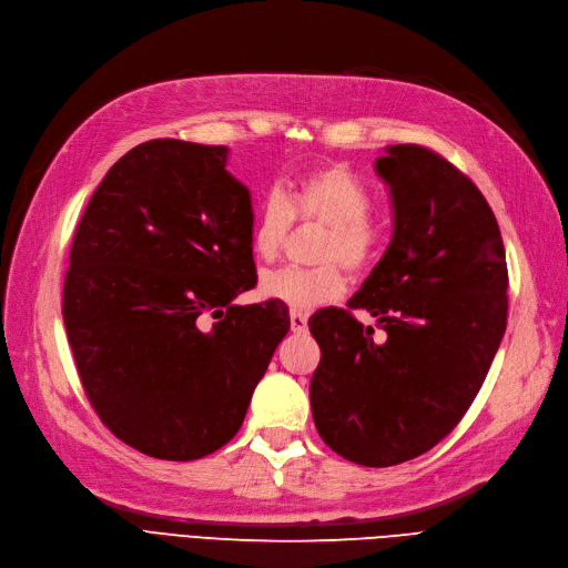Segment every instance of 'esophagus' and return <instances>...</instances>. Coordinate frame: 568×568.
<instances>
[{"mask_svg":"<svg viewBox=\"0 0 568 568\" xmlns=\"http://www.w3.org/2000/svg\"><path fill=\"white\" fill-rule=\"evenodd\" d=\"M290 327H292V333H306V327H308L306 314H302V311L292 308V311H290Z\"/></svg>","mask_w":568,"mask_h":568,"instance_id":"esophagus-1","label":"esophagus"}]
</instances>
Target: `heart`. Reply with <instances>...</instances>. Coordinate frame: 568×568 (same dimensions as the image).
<instances>
[{
    "instance_id": "obj_1",
    "label": "heart",
    "mask_w": 568,
    "mask_h": 568,
    "mask_svg": "<svg viewBox=\"0 0 568 568\" xmlns=\"http://www.w3.org/2000/svg\"><path fill=\"white\" fill-rule=\"evenodd\" d=\"M371 203V191L342 164H323L285 191H268L252 226V252L262 262H273L283 252L292 222L325 226V235L316 252L323 264L262 273V295L295 311L339 300L346 281L335 262L352 273H365L379 254L382 226L368 212Z\"/></svg>"
}]
</instances>
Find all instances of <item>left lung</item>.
Instances as JSON below:
<instances>
[{"label":"left lung","instance_id":"1","mask_svg":"<svg viewBox=\"0 0 568 568\" xmlns=\"http://www.w3.org/2000/svg\"><path fill=\"white\" fill-rule=\"evenodd\" d=\"M394 235L349 300L308 318L321 346L311 413L323 442L363 467L434 448L479 394L507 327V262L481 191L425 145H387ZM363 307L388 337L351 314Z\"/></svg>","mask_w":568,"mask_h":568}]
</instances>
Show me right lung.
<instances>
[{"label": "right lung", "instance_id": "add662e5", "mask_svg": "<svg viewBox=\"0 0 568 568\" xmlns=\"http://www.w3.org/2000/svg\"><path fill=\"white\" fill-rule=\"evenodd\" d=\"M226 158V145L139 143L70 247L63 321L82 387L120 442L160 460L229 444L290 331L281 302L233 304L257 268L250 191Z\"/></svg>", "mask_w": 568, "mask_h": 568}]
</instances>
